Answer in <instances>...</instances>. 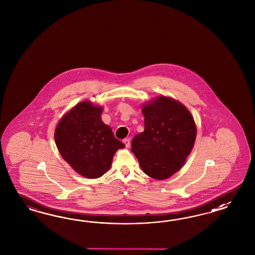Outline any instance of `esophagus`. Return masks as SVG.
<instances>
[{
  "instance_id": "obj_1",
  "label": "esophagus",
  "mask_w": 255,
  "mask_h": 255,
  "mask_svg": "<svg viewBox=\"0 0 255 255\" xmlns=\"http://www.w3.org/2000/svg\"><path fill=\"white\" fill-rule=\"evenodd\" d=\"M124 144H125V146H126V147H130V139H129V138L124 139Z\"/></svg>"
}]
</instances>
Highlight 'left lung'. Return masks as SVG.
<instances>
[{
	"mask_svg": "<svg viewBox=\"0 0 255 255\" xmlns=\"http://www.w3.org/2000/svg\"><path fill=\"white\" fill-rule=\"evenodd\" d=\"M145 130L131 140V151L143 172L162 180L180 169L193 149L196 125L183 104L158 96L142 108Z\"/></svg>",
	"mask_w": 255,
	"mask_h": 255,
	"instance_id": "8db88e82",
	"label": "left lung"
}]
</instances>
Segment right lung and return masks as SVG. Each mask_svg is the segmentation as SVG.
<instances>
[{
  "mask_svg": "<svg viewBox=\"0 0 255 255\" xmlns=\"http://www.w3.org/2000/svg\"><path fill=\"white\" fill-rule=\"evenodd\" d=\"M103 108L90 101L76 105L60 120L55 142L62 158L79 175L98 178L108 172L124 143L101 119Z\"/></svg>",
  "mask_w": 255,
  "mask_h": 255,
  "instance_id": "add662e5",
  "label": "right lung"
}]
</instances>
